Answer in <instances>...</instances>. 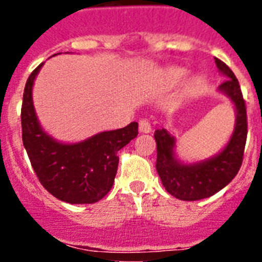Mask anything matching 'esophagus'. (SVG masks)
<instances>
[{
    "mask_svg": "<svg viewBox=\"0 0 262 262\" xmlns=\"http://www.w3.org/2000/svg\"><path fill=\"white\" fill-rule=\"evenodd\" d=\"M139 131L142 134H149L152 131L151 123L148 119H142L139 122Z\"/></svg>",
    "mask_w": 262,
    "mask_h": 262,
    "instance_id": "1",
    "label": "esophagus"
}]
</instances>
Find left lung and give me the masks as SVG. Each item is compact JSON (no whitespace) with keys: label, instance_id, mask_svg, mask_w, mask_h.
Here are the masks:
<instances>
[{"label":"left lung","instance_id":"left-lung-1","mask_svg":"<svg viewBox=\"0 0 262 262\" xmlns=\"http://www.w3.org/2000/svg\"><path fill=\"white\" fill-rule=\"evenodd\" d=\"M215 64L226 77L217 90L235 107V127L226 147L219 154L196 163H184L176 155V138L166 128L155 131L157 144L156 170L165 190L181 201H200L214 195L232 181L243 163L247 142V110L239 81L222 60Z\"/></svg>","mask_w":262,"mask_h":262}]
</instances>
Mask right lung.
I'll list each match as a JSON object with an SVG mask.
<instances>
[{
    "instance_id": "1",
    "label": "right lung",
    "mask_w": 262,
    "mask_h": 262,
    "mask_svg": "<svg viewBox=\"0 0 262 262\" xmlns=\"http://www.w3.org/2000/svg\"><path fill=\"white\" fill-rule=\"evenodd\" d=\"M55 56V55H53ZM45 62L34 69L23 92L22 140L31 165L48 193L72 205L94 203L110 191L118 151L138 136V123L103 131L78 143H62L46 133L32 102V88Z\"/></svg>"
}]
</instances>
